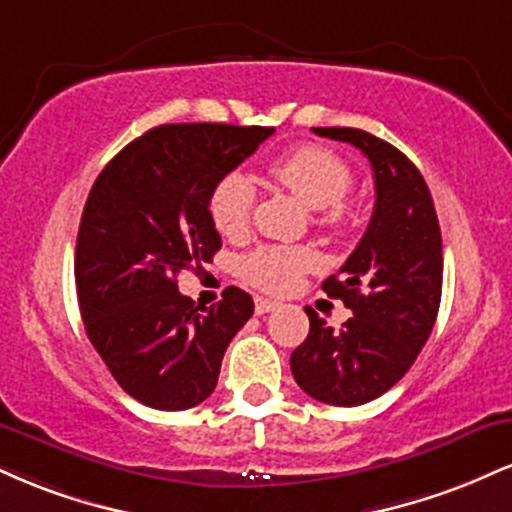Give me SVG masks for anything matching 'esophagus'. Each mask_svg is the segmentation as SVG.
Returning a JSON list of instances; mask_svg holds the SVG:
<instances>
[{
    "instance_id": "obj_1",
    "label": "esophagus",
    "mask_w": 512,
    "mask_h": 512,
    "mask_svg": "<svg viewBox=\"0 0 512 512\" xmlns=\"http://www.w3.org/2000/svg\"><path fill=\"white\" fill-rule=\"evenodd\" d=\"M274 310H279V301H272V298H262V296L255 298V313L257 315L274 313Z\"/></svg>"
}]
</instances>
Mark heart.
Wrapping results in <instances>:
<instances>
[{
	"label": "heart",
	"instance_id": "obj_1",
	"mask_svg": "<svg viewBox=\"0 0 512 512\" xmlns=\"http://www.w3.org/2000/svg\"><path fill=\"white\" fill-rule=\"evenodd\" d=\"M269 175L291 192L298 202L317 211L315 223L327 231H339L349 221L344 197L351 190L354 173L349 163L334 151L317 144H301L286 151L269 166ZM255 182L240 170H231L209 192V216L216 231L236 238L248 231L252 207H255ZM317 264L308 248H284L264 245L243 260V276L264 291H289L298 276Z\"/></svg>",
	"mask_w": 512,
	"mask_h": 512
}]
</instances>
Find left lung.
<instances>
[{
	"instance_id": "obj_1",
	"label": "left lung",
	"mask_w": 512,
	"mask_h": 512,
	"mask_svg": "<svg viewBox=\"0 0 512 512\" xmlns=\"http://www.w3.org/2000/svg\"><path fill=\"white\" fill-rule=\"evenodd\" d=\"M370 161L375 209L361 243L322 291L354 317L339 332L313 310L291 373L305 395L358 407L404 378L431 337L443 291V240L424 175L402 151L354 127H313Z\"/></svg>"
}]
</instances>
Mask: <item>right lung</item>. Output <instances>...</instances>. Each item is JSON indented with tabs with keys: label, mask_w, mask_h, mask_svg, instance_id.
I'll list each match as a JSON object with an SVG mask.
<instances>
[{
	"label": "right lung",
	"mask_w": 512,
	"mask_h": 512,
	"mask_svg": "<svg viewBox=\"0 0 512 512\" xmlns=\"http://www.w3.org/2000/svg\"><path fill=\"white\" fill-rule=\"evenodd\" d=\"M272 134L216 122L154 127L88 192L74 255L81 317L117 385L146 407L204 402L228 344L252 317L250 293L228 286L219 303L199 308L178 291V274L221 248L211 187Z\"/></svg>",
	"instance_id": "right-lung-1"
}]
</instances>
